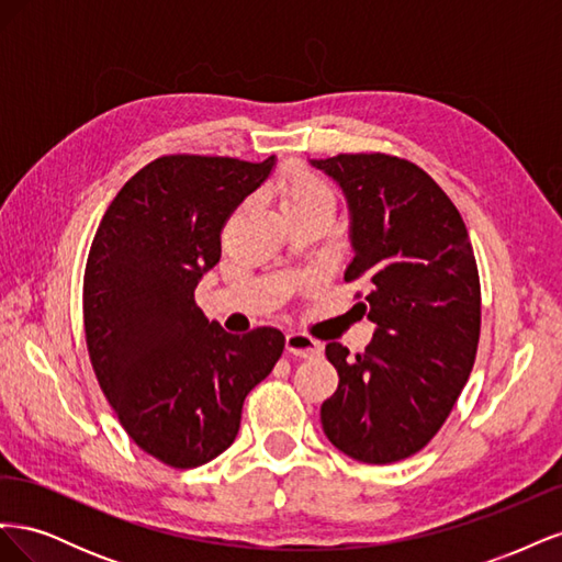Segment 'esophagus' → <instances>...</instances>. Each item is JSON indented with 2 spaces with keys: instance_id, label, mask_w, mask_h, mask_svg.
Returning a JSON list of instances; mask_svg holds the SVG:
<instances>
[{
  "instance_id": "34e87169",
  "label": "esophagus",
  "mask_w": 562,
  "mask_h": 562,
  "mask_svg": "<svg viewBox=\"0 0 562 562\" xmlns=\"http://www.w3.org/2000/svg\"><path fill=\"white\" fill-rule=\"evenodd\" d=\"M285 351L293 356H300V359H312V356L321 353V345L304 333H288L285 335Z\"/></svg>"
}]
</instances>
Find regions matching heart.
<instances>
[{"label": "heart", "mask_w": 562, "mask_h": 562, "mask_svg": "<svg viewBox=\"0 0 562 562\" xmlns=\"http://www.w3.org/2000/svg\"><path fill=\"white\" fill-rule=\"evenodd\" d=\"M279 199L288 217L316 209H335V194L330 192V187L307 171L283 176L279 182Z\"/></svg>", "instance_id": "obj_1"}]
</instances>
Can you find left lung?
Masks as SVG:
<instances>
[{"label":"left lung","instance_id":"8db88e82","mask_svg":"<svg viewBox=\"0 0 562 562\" xmlns=\"http://www.w3.org/2000/svg\"><path fill=\"white\" fill-rule=\"evenodd\" d=\"M349 206L356 304L375 335L353 359L326 345L337 391L321 405L330 443L366 464L419 452L443 427L471 375L481 335V281L462 215L419 166L389 155L310 161Z\"/></svg>","mask_w":562,"mask_h":562}]
</instances>
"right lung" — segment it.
Listing matches in <instances>:
<instances>
[{"label": "right lung", "instance_id": "right-lung-1", "mask_svg": "<svg viewBox=\"0 0 562 562\" xmlns=\"http://www.w3.org/2000/svg\"><path fill=\"white\" fill-rule=\"evenodd\" d=\"M274 164L159 157L119 190L93 236L83 274L91 366L135 446L168 467L225 452L248 391L283 353L281 330L232 335L194 302L227 217Z\"/></svg>", "mask_w": 562, "mask_h": 562}]
</instances>
